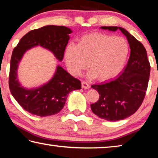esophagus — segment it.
<instances>
[{"label": "esophagus", "instance_id": "esophagus-1", "mask_svg": "<svg viewBox=\"0 0 158 158\" xmlns=\"http://www.w3.org/2000/svg\"><path fill=\"white\" fill-rule=\"evenodd\" d=\"M81 86H82L83 89H90V85H89V84L88 82L85 81H83L81 82Z\"/></svg>", "mask_w": 158, "mask_h": 158}]
</instances>
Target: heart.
Here are the masks:
<instances>
[{
    "mask_svg": "<svg viewBox=\"0 0 158 158\" xmlns=\"http://www.w3.org/2000/svg\"><path fill=\"white\" fill-rule=\"evenodd\" d=\"M130 52L127 41L123 37L104 33H91L79 39L78 45L69 44L65 52L69 71L78 75L89 66V77H98L106 81L121 73Z\"/></svg>",
    "mask_w": 158,
    "mask_h": 158,
    "instance_id": "1",
    "label": "heart"
}]
</instances>
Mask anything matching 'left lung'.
Here are the masks:
<instances>
[{
    "label": "left lung",
    "mask_w": 158,
    "mask_h": 158,
    "mask_svg": "<svg viewBox=\"0 0 158 158\" xmlns=\"http://www.w3.org/2000/svg\"><path fill=\"white\" fill-rule=\"evenodd\" d=\"M101 28L121 31L127 37L131 52L126 67L117 78L91 85L100 96L90 107L100 118L121 121L135 114L142 104L148 88L151 65L145 47L125 29L117 26H102Z\"/></svg>",
    "instance_id": "8db88e82"
}]
</instances>
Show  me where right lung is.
<instances>
[{"instance_id":"add662e5","label":"right lung","mask_w":158,"mask_h":158,"mask_svg":"<svg viewBox=\"0 0 158 158\" xmlns=\"http://www.w3.org/2000/svg\"><path fill=\"white\" fill-rule=\"evenodd\" d=\"M72 30L63 26H45L29 31L12 52L10 60L9 88L17 102L32 114L48 116L59 112L65 106L68 95L74 90L81 89V81L58 65L52 79L37 89H27L19 82V63L26 51L40 46L52 52L61 61Z\"/></svg>"}]
</instances>
